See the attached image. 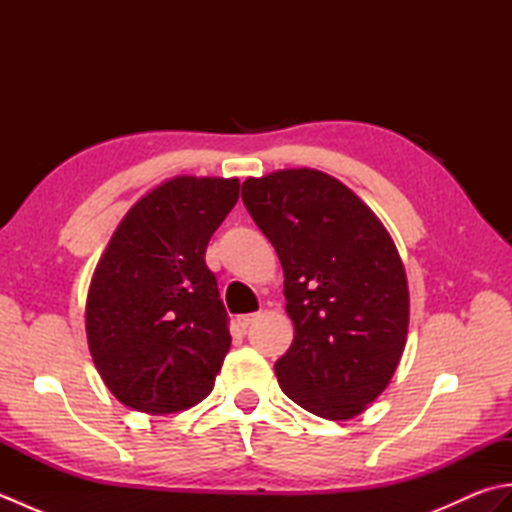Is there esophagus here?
I'll list each match as a JSON object with an SVG mask.
<instances>
[{"instance_id": "34e87169", "label": "esophagus", "mask_w": 512, "mask_h": 512, "mask_svg": "<svg viewBox=\"0 0 512 512\" xmlns=\"http://www.w3.org/2000/svg\"><path fill=\"white\" fill-rule=\"evenodd\" d=\"M257 317H259V312H250V314H242V317H237V323H239V325H242V328L246 330V328H248V325H250V323H253V321H255Z\"/></svg>"}]
</instances>
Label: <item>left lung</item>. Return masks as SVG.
Listing matches in <instances>:
<instances>
[{
  "mask_svg": "<svg viewBox=\"0 0 512 512\" xmlns=\"http://www.w3.org/2000/svg\"><path fill=\"white\" fill-rule=\"evenodd\" d=\"M242 200L284 268L295 341L275 363L284 394L350 420L394 376L409 328L405 266L385 226L343 182L284 169L242 184Z\"/></svg>",
  "mask_w": 512,
  "mask_h": 512,
  "instance_id": "obj_1",
  "label": "left lung"
}]
</instances>
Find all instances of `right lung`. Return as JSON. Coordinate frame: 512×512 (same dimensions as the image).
<instances>
[{
	"instance_id": "add662e5",
	"label": "right lung",
	"mask_w": 512,
	"mask_h": 512,
	"mask_svg": "<svg viewBox=\"0 0 512 512\" xmlns=\"http://www.w3.org/2000/svg\"><path fill=\"white\" fill-rule=\"evenodd\" d=\"M237 198V178L178 176L118 224L94 270L85 332L123 405L160 416L211 394L231 332L204 253Z\"/></svg>"
}]
</instances>
